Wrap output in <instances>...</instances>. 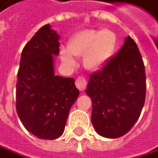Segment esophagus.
I'll list each match as a JSON object with an SVG mask.
<instances>
[{
	"instance_id": "obj_1",
	"label": "esophagus",
	"mask_w": 158,
	"mask_h": 158,
	"mask_svg": "<svg viewBox=\"0 0 158 158\" xmlns=\"http://www.w3.org/2000/svg\"><path fill=\"white\" fill-rule=\"evenodd\" d=\"M76 86H77V88L79 89L80 91H83L85 89H86V87H87V84H88V80L87 79L85 78V77H79V78H77L76 79Z\"/></svg>"
}]
</instances>
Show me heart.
<instances>
[{
    "label": "heart",
    "mask_w": 158,
    "mask_h": 158,
    "mask_svg": "<svg viewBox=\"0 0 158 158\" xmlns=\"http://www.w3.org/2000/svg\"><path fill=\"white\" fill-rule=\"evenodd\" d=\"M117 37L109 30H84L76 33L68 43V50H61V59L69 65L75 64L73 56L83 55V65L87 69L97 70L112 56Z\"/></svg>",
    "instance_id": "obj_1"
}]
</instances>
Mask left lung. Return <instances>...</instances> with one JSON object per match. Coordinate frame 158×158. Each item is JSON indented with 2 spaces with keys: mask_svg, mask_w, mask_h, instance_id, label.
I'll return each mask as SVG.
<instances>
[{
  "mask_svg": "<svg viewBox=\"0 0 158 158\" xmlns=\"http://www.w3.org/2000/svg\"><path fill=\"white\" fill-rule=\"evenodd\" d=\"M146 72L131 37L115 57L90 75L86 93L92 101L91 122L98 134L118 138L138 119L146 99Z\"/></svg>",
  "mask_w": 158,
  "mask_h": 158,
  "instance_id": "1",
  "label": "left lung"
}]
</instances>
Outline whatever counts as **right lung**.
Instances as JSON below:
<instances>
[{
    "label": "right lung",
    "mask_w": 158,
    "mask_h": 158,
    "mask_svg": "<svg viewBox=\"0 0 158 158\" xmlns=\"http://www.w3.org/2000/svg\"><path fill=\"white\" fill-rule=\"evenodd\" d=\"M60 36L49 24L24 46L16 84V110L24 127L40 139L61 136L70 108L79 95L73 78L54 74L53 55Z\"/></svg>",
    "instance_id": "1"
}]
</instances>
